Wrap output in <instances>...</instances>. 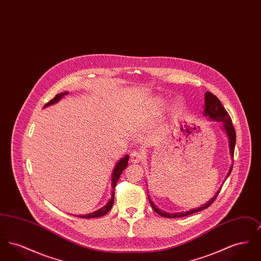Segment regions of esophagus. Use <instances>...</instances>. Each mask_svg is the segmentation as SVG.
I'll return each instance as SVG.
<instances>
[{
    "mask_svg": "<svg viewBox=\"0 0 261 261\" xmlns=\"http://www.w3.org/2000/svg\"><path fill=\"white\" fill-rule=\"evenodd\" d=\"M130 161H131V162H134V163H139V162H142L143 161V153L139 150L132 151Z\"/></svg>",
    "mask_w": 261,
    "mask_h": 261,
    "instance_id": "1",
    "label": "esophagus"
}]
</instances>
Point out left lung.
Instances as JSON below:
<instances>
[{
  "label": "left lung",
  "instance_id": "8db88e82",
  "mask_svg": "<svg viewBox=\"0 0 261 261\" xmlns=\"http://www.w3.org/2000/svg\"><path fill=\"white\" fill-rule=\"evenodd\" d=\"M203 115L204 116H208L212 120H216V121L222 122L223 129L225 130L227 136H228V139H229L230 154H231L232 160H233V158H234V150H235V145H236V131H235V128L233 126V123H232L231 117L228 114V112H226V110L224 109L221 101L219 100V99L216 96L211 94V92H206L205 95H204V111H203ZM232 168H233V163H232V165H231V167L229 169V172H228L227 176H226V179L228 178V176L231 173ZM220 190H221V187L219 188L217 193L214 195V197L212 199H210L206 203L201 205L200 207L195 208V210H191V211H186V212H178V213H167L165 211H161L151 201V199H149V196L148 197H149V203H150L152 210L155 211L158 214H160L161 216H163V217H166V218H178V217H184V216H187V215L193 214L195 212L203 211V210L207 208L211 203L215 200V199L217 198L218 194L220 193Z\"/></svg>",
  "mask_w": 261,
  "mask_h": 261
}]
</instances>
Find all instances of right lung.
Instances as JSON below:
<instances>
[{"mask_svg":"<svg viewBox=\"0 0 261 261\" xmlns=\"http://www.w3.org/2000/svg\"><path fill=\"white\" fill-rule=\"evenodd\" d=\"M68 92H64V93H61V94H58L55 98L53 99H50L49 102H47L45 105L44 108L46 107H49L50 105H54L56 102H58L60 99H62L63 96L67 95ZM128 161H129V155H125L123 159H121L119 162L116 163L114 169H113V172L112 174V198L111 199L107 202V204L102 207H100L99 211H94L92 213H89V214H85V215H77L78 217H81V218H95V217H100V216H103L106 215L109 211L112 210V205H113V201H114V188L116 186V183L120 177V175L122 173V171L124 170L128 164Z\"/></svg>","mask_w":261,"mask_h":261,"instance_id":"add662e5","label":"right lung"}]
</instances>
